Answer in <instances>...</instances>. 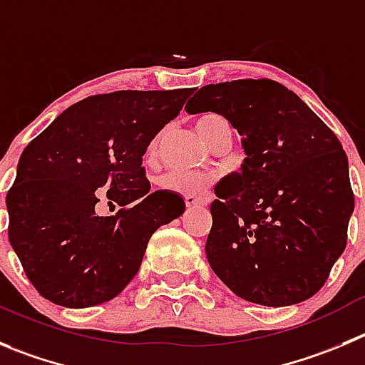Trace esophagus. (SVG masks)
<instances>
[{"label":"esophagus","mask_w":365,"mask_h":365,"mask_svg":"<svg viewBox=\"0 0 365 365\" xmlns=\"http://www.w3.org/2000/svg\"><path fill=\"white\" fill-rule=\"evenodd\" d=\"M185 202L188 207H197V206H204V204H206V200L200 199V197H197V195H186Z\"/></svg>","instance_id":"esophagus-1"}]
</instances>
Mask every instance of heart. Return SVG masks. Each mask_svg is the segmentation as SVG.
<instances>
[{
  "mask_svg": "<svg viewBox=\"0 0 365 365\" xmlns=\"http://www.w3.org/2000/svg\"><path fill=\"white\" fill-rule=\"evenodd\" d=\"M197 130H199L200 136L210 143L215 136H217L218 130H222L224 127H229L227 121L224 116L215 113H206L197 120ZM159 145V134L150 141L148 145V154H154L158 150ZM215 180L213 175L210 173H200V172H185V170H170V172L163 173L159 177V185L161 188L168 190V192L175 193H185V195H195V193L204 192L207 186Z\"/></svg>",
  "mask_w": 365,
  "mask_h": 365,
  "instance_id": "1",
  "label": "heart"
}]
</instances>
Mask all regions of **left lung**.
<instances>
[{
  "label": "left lung",
  "instance_id": "obj_1",
  "mask_svg": "<svg viewBox=\"0 0 365 365\" xmlns=\"http://www.w3.org/2000/svg\"><path fill=\"white\" fill-rule=\"evenodd\" d=\"M190 114L217 113L242 136V173L211 202L206 256L238 297L289 307L317 294L344 252L355 207L346 152L294 91L270 78L204 86Z\"/></svg>",
  "mask_w": 365,
  "mask_h": 365
}]
</instances>
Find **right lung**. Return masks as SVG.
Instances as JSON below:
<instances>
[{
    "label": "right lung",
    "mask_w": 365,
    "mask_h": 365,
    "mask_svg": "<svg viewBox=\"0 0 365 365\" xmlns=\"http://www.w3.org/2000/svg\"><path fill=\"white\" fill-rule=\"evenodd\" d=\"M190 95L88 96L24 148L6 193L9 240L44 299L68 308L110 301L140 270L155 229L185 213L175 193H150L143 154ZM100 200L122 210L98 217Z\"/></svg>",
    "instance_id": "1"
}]
</instances>
